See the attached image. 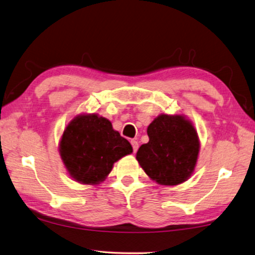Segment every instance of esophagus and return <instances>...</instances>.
I'll use <instances>...</instances> for the list:
<instances>
[{"label":"esophagus","mask_w":255,"mask_h":255,"mask_svg":"<svg viewBox=\"0 0 255 255\" xmlns=\"http://www.w3.org/2000/svg\"><path fill=\"white\" fill-rule=\"evenodd\" d=\"M130 142H131L133 152H136V151L138 150V147H139V145H138V141H137V140H131Z\"/></svg>","instance_id":"esophagus-1"}]
</instances>
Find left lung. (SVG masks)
I'll use <instances>...</instances> for the list:
<instances>
[{
  "label": "left lung",
  "instance_id": "obj_1",
  "mask_svg": "<svg viewBox=\"0 0 255 255\" xmlns=\"http://www.w3.org/2000/svg\"><path fill=\"white\" fill-rule=\"evenodd\" d=\"M149 141L137 151L136 159L154 182L174 186L191 177L195 170L200 139L185 115L161 114L147 128Z\"/></svg>",
  "mask_w": 255,
  "mask_h": 255
}]
</instances>
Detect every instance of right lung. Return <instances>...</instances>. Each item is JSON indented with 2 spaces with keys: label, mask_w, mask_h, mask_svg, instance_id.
Returning <instances> with one entry per match:
<instances>
[{
  "label": "right lung",
  "mask_w": 255,
  "mask_h": 255,
  "mask_svg": "<svg viewBox=\"0 0 255 255\" xmlns=\"http://www.w3.org/2000/svg\"><path fill=\"white\" fill-rule=\"evenodd\" d=\"M59 152L73 180L98 185L107 178L116 161L131 154L132 147L107 118L80 114L63 130Z\"/></svg>",
  "instance_id": "obj_1"
}]
</instances>
